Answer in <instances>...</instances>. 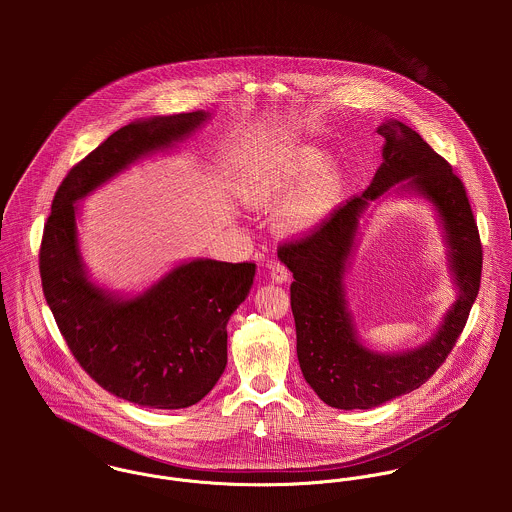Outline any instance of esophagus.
Listing matches in <instances>:
<instances>
[{"label":"esophagus","instance_id":"esophagus-1","mask_svg":"<svg viewBox=\"0 0 512 512\" xmlns=\"http://www.w3.org/2000/svg\"><path fill=\"white\" fill-rule=\"evenodd\" d=\"M270 278L276 284H284V282L290 280V270L282 262H272L270 264Z\"/></svg>","mask_w":512,"mask_h":512}]
</instances>
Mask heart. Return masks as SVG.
<instances>
[{
    "label": "heart",
    "mask_w": 512,
    "mask_h": 512,
    "mask_svg": "<svg viewBox=\"0 0 512 512\" xmlns=\"http://www.w3.org/2000/svg\"><path fill=\"white\" fill-rule=\"evenodd\" d=\"M319 149H299L276 165L256 173L242 187V201L252 209H282L280 228L305 234L317 228L343 199L347 175L341 167H327Z\"/></svg>",
    "instance_id": "heart-1"
}]
</instances>
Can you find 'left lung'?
<instances>
[{
    "label": "left lung",
    "mask_w": 512,
    "mask_h": 512,
    "mask_svg": "<svg viewBox=\"0 0 512 512\" xmlns=\"http://www.w3.org/2000/svg\"><path fill=\"white\" fill-rule=\"evenodd\" d=\"M376 132L384 138L382 163L365 193L337 207L305 238L278 248V258L293 274L303 378L327 406L339 410H368L420 388L451 353L481 286L483 250L461 179L410 126L390 118ZM390 192H414L435 207L458 288L435 337L404 354H378L363 346L344 297L358 222L372 200Z\"/></svg>",
    "instance_id": "obj_1"
}]
</instances>
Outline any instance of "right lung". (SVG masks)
<instances>
[{
	"mask_svg": "<svg viewBox=\"0 0 512 512\" xmlns=\"http://www.w3.org/2000/svg\"><path fill=\"white\" fill-rule=\"evenodd\" d=\"M209 118L203 110L153 116L114 132L63 179L43 230V293L74 359L104 390L138 406L189 408L213 390L226 366V323L250 293L256 264L197 258L124 297L88 278L76 203Z\"/></svg>",
	"mask_w": 512,
	"mask_h": 512,
	"instance_id": "add662e5",
	"label": "right lung"
}]
</instances>
